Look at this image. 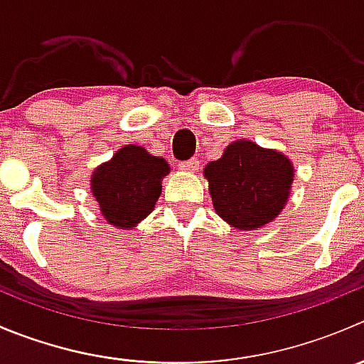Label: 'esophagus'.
<instances>
[{"mask_svg": "<svg viewBox=\"0 0 364 364\" xmlns=\"http://www.w3.org/2000/svg\"><path fill=\"white\" fill-rule=\"evenodd\" d=\"M179 168H181V171H185V172L197 171V168H199V160H197V158H192V160L181 161V164H179Z\"/></svg>", "mask_w": 364, "mask_h": 364, "instance_id": "1", "label": "esophagus"}]
</instances>
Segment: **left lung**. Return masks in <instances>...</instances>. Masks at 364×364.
Masks as SVG:
<instances>
[{"mask_svg":"<svg viewBox=\"0 0 364 364\" xmlns=\"http://www.w3.org/2000/svg\"><path fill=\"white\" fill-rule=\"evenodd\" d=\"M204 178L218 217L231 228L250 231L283 211L294 183V164L279 151L236 140L204 167Z\"/></svg>","mask_w":364,"mask_h":364,"instance_id":"obj_1","label":"left lung"}]
</instances>
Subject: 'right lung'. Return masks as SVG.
Returning <instances> with one entry per match:
<instances>
[{
	"label": "right lung",
	"instance_id": "1",
	"mask_svg": "<svg viewBox=\"0 0 364 364\" xmlns=\"http://www.w3.org/2000/svg\"><path fill=\"white\" fill-rule=\"evenodd\" d=\"M168 172L171 167L164 158L129 144L94 171L90 190L108 224L133 229L154 210L161 193V179Z\"/></svg>",
	"mask_w": 364,
	"mask_h": 364
}]
</instances>
